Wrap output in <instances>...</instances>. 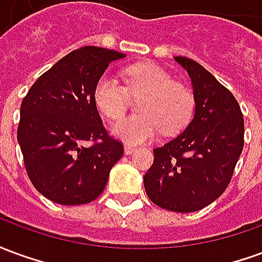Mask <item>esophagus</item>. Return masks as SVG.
I'll list each match as a JSON object with an SVG mask.
<instances>
[{
	"instance_id": "obj_1",
	"label": "esophagus",
	"mask_w": 262,
	"mask_h": 262,
	"mask_svg": "<svg viewBox=\"0 0 262 262\" xmlns=\"http://www.w3.org/2000/svg\"><path fill=\"white\" fill-rule=\"evenodd\" d=\"M136 150V146H132V144H125V153L126 154H132L133 151Z\"/></svg>"
}]
</instances>
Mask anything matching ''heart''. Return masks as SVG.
Here are the masks:
<instances>
[{"label": "heart", "instance_id": "obj_1", "mask_svg": "<svg viewBox=\"0 0 262 262\" xmlns=\"http://www.w3.org/2000/svg\"><path fill=\"white\" fill-rule=\"evenodd\" d=\"M126 89L137 102L139 114L120 120L112 127L115 136L132 144L151 140L164 130L176 135L191 122L195 111L192 91L154 63L130 66L123 71ZM94 102L111 120H119L127 111L129 95L118 81L102 75L94 86Z\"/></svg>", "mask_w": 262, "mask_h": 262}]
</instances>
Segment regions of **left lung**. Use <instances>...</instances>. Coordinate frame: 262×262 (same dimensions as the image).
<instances>
[{"label": "left lung", "mask_w": 262, "mask_h": 262, "mask_svg": "<svg viewBox=\"0 0 262 262\" xmlns=\"http://www.w3.org/2000/svg\"><path fill=\"white\" fill-rule=\"evenodd\" d=\"M176 60L192 80L195 116L180 136L154 148L144 188L157 206L187 213L229 187L244 146V119L236 98L208 70L188 57Z\"/></svg>", "instance_id": "obj_1"}]
</instances>
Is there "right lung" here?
Masks as SVG:
<instances>
[{"label":"right lung","mask_w":262,"mask_h":262,"mask_svg":"<svg viewBox=\"0 0 262 262\" xmlns=\"http://www.w3.org/2000/svg\"><path fill=\"white\" fill-rule=\"evenodd\" d=\"M123 56L95 46L73 50L43 73L22 101L18 142L24 164L33 187L53 202L97 199L123 156V144L105 129L94 102L98 78Z\"/></svg>","instance_id":"add662e5"}]
</instances>
